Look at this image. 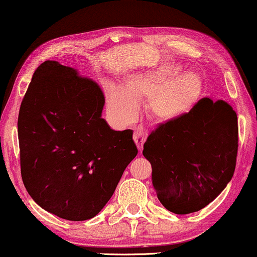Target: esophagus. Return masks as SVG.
<instances>
[{
    "label": "esophagus",
    "mask_w": 257,
    "mask_h": 257,
    "mask_svg": "<svg viewBox=\"0 0 257 257\" xmlns=\"http://www.w3.org/2000/svg\"><path fill=\"white\" fill-rule=\"evenodd\" d=\"M147 132L144 131L142 128H136L135 132H134V141L136 146H138L139 151L142 152V148H144V144L146 142V140H147Z\"/></svg>",
    "instance_id": "34e87169"
}]
</instances>
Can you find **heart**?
I'll list each match as a JSON object with an SVG mask.
<instances>
[{
    "label": "heart",
    "instance_id": "b5f03b06",
    "mask_svg": "<svg viewBox=\"0 0 257 257\" xmlns=\"http://www.w3.org/2000/svg\"><path fill=\"white\" fill-rule=\"evenodd\" d=\"M177 64H162L157 69L128 77L123 87H106V103L116 121L129 123L146 98V113L157 123L179 121L194 108L203 91V79L196 71H178Z\"/></svg>",
    "mask_w": 257,
    "mask_h": 257
}]
</instances>
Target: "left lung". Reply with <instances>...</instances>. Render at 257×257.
<instances>
[{"label": "left lung", "mask_w": 257, "mask_h": 257, "mask_svg": "<svg viewBox=\"0 0 257 257\" xmlns=\"http://www.w3.org/2000/svg\"><path fill=\"white\" fill-rule=\"evenodd\" d=\"M237 115L222 99L204 97L179 121L160 124L144 145L160 203L177 215L216 199L236 167Z\"/></svg>", "instance_id": "left-lung-1"}]
</instances>
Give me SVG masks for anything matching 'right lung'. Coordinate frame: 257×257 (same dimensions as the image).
<instances>
[{
  "label": "right lung",
  "instance_id": "1",
  "mask_svg": "<svg viewBox=\"0 0 257 257\" xmlns=\"http://www.w3.org/2000/svg\"><path fill=\"white\" fill-rule=\"evenodd\" d=\"M98 84L54 60L35 70L18 119L21 177L42 209L67 220L95 217L138 154L133 131L102 118Z\"/></svg>",
  "mask_w": 257,
  "mask_h": 257
}]
</instances>
